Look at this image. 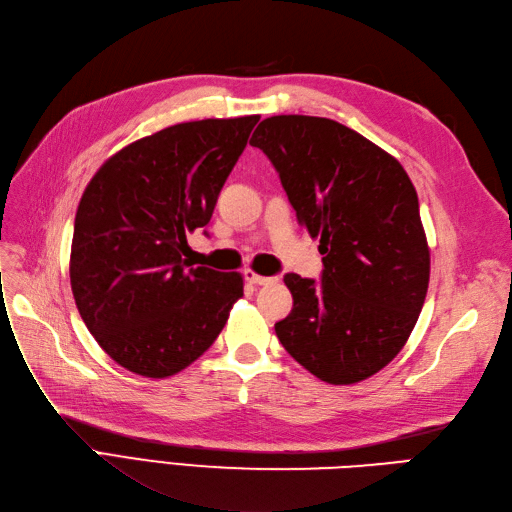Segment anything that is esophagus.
I'll use <instances>...</instances> for the list:
<instances>
[{
	"label": "esophagus",
	"mask_w": 512,
	"mask_h": 512,
	"mask_svg": "<svg viewBox=\"0 0 512 512\" xmlns=\"http://www.w3.org/2000/svg\"><path fill=\"white\" fill-rule=\"evenodd\" d=\"M244 278H246V283H251V285H272L278 280L274 276H261L253 270H244Z\"/></svg>",
	"instance_id": "esophagus-1"
}]
</instances>
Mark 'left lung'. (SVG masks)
Returning a JSON list of instances; mask_svg holds the SVG:
<instances>
[{
  "mask_svg": "<svg viewBox=\"0 0 512 512\" xmlns=\"http://www.w3.org/2000/svg\"><path fill=\"white\" fill-rule=\"evenodd\" d=\"M251 144L323 255L321 283L285 276L293 308L276 336L321 381H366L402 351L430 285L417 191L398 159L332 119H263Z\"/></svg>",
  "mask_w": 512,
  "mask_h": 512,
  "instance_id": "obj_1",
  "label": "left lung"
}]
</instances>
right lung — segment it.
<instances>
[{
  "instance_id": "right-lung-1",
  "label": "right lung",
  "mask_w": 512,
  "mask_h": 512,
  "mask_svg": "<svg viewBox=\"0 0 512 512\" xmlns=\"http://www.w3.org/2000/svg\"><path fill=\"white\" fill-rule=\"evenodd\" d=\"M259 114L178 123L114 153L80 197L70 283L82 321L125 370L168 378L204 355L242 298L238 272L189 268Z\"/></svg>"
}]
</instances>
